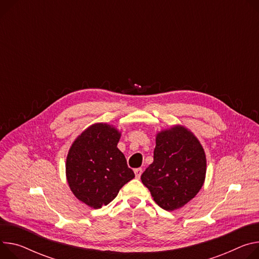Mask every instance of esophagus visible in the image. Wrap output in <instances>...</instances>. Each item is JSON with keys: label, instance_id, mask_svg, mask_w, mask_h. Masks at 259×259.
Masks as SVG:
<instances>
[{"label": "esophagus", "instance_id": "1", "mask_svg": "<svg viewBox=\"0 0 259 259\" xmlns=\"http://www.w3.org/2000/svg\"><path fill=\"white\" fill-rule=\"evenodd\" d=\"M134 174H135V177L137 179L140 178V176H142V174H143V168H135L134 169Z\"/></svg>", "mask_w": 259, "mask_h": 259}]
</instances>
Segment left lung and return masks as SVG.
<instances>
[{"label":"left lung","mask_w":259,"mask_h":259,"mask_svg":"<svg viewBox=\"0 0 259 259\" xmlns=\"http://www.w3.org/2000/svg\"><path fill=\"white\" fill-rule=\"evenodd\" d=\"M205 168L204 151L197 138L176 126L157 135L154 161L142 175V182L160 207L174 210L199 192Z\"/></svg>","instance_id":"8db88e82"}]
</instances>
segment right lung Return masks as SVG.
<instances>
[{
	"instance_id": "add662e5",
	"label": "right lung",
	"mask_w": 259,
	"mask_h": 259,
	"mask_svg": "<svg viewBox=\"0 0 259 259\" xmlns=\"http://www.w3.org/2000/svg\"><path fill=\"white\" fill-rule=\"evenodd\" d=\"M120 137L109 125H93L76 138L68 153L66 175L70 189L91 207L108 204L135 177L116 148Z\"/></svg>"
}]
</instances>
